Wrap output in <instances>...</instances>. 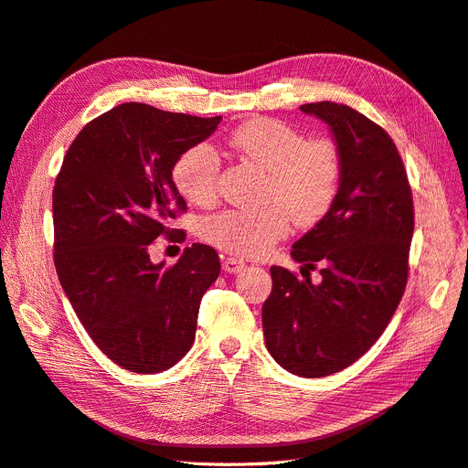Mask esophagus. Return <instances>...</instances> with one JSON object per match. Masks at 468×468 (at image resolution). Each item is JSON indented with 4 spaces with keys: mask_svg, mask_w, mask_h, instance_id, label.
I'll use <instances>...</instances> for the list:
<instances>
[{
    "mask_svg": "<svg viewBox=\"0 0 468 468\" xmlns=\"http://www.w3.org/2000/svg\"><path fill=\"white\" fill-rule=\"evenodd\" d=\"M245 268V262H240V261H237V258H225L223 261V270L225 271H229V273H237V271H240Z\"/></svg>",
    "mask_w": 468,
    "mask_h": 468,
    "instance_id": "obj_1",
    "label": "esophagus"
}]
</instances>
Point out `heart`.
Listing matches in <instances>:
<instances>
[{
    "label": "heart",
    "instance_id": "obj_1",
    "mask_svg": "<svg viewBox=\"0 0 468 468\" xmlns=\"http://www.w3.org/2000/svg\"><path fill=\"white\" fill-rule=\"evenodd\" d=\"M229 146L268 171L262 210H223L200 221V237L240 258L266 254L287 237L291 218L299 228L320 223L337 198L343 162L330 136L306 138L273 117H254L229 134ZM221 162L206 143L183 150L171 169L179 195L193 204L216 198Z\"/></svg>",
    "mask_w": 468,
    "mask_h": 468
}]
</instances>
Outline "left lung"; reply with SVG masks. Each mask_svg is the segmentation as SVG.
Returning a JSON list of instances; mask_svg holds the SVG:
<instances>
[{"mask_svg":"<svg viewBox=\"0 0 468 468\" xmlns=\"http://www.w3.org/2000/svg\"><path fill=\"white\" fill-rule=\"evenodd\" d=\"M301 110L330 125L341 152V185L332 210L292 245L304 280L270 268L262 325L270 355L285 370L322 378L365 355L399 306L414 207L407 169L382 127L335 101ZM318 263L323 283L314 286L307 271Z\"/></svg>","mask_w":468,"mask_h":468,"instance_id":"obj_1","label":"left lung"}]
</instances>
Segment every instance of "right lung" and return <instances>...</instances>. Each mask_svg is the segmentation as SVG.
Returning <instances> with one entry per match:
<instances>
[{
    "label": "right lung",
    "instance_id": "1",
    "mask_svg": "<svg viewBox=\"0 0 468 468\" xmlns=\"http://www.w3.org/2000/svg\"><path fill=\"white\" fill-rule=\"evenodd\" d=\"M221 121L129 101L86 123L54 186V264L96 347L121 368L155 374L195 343L202 295L219 275L218 252L195 243L177 264H152L158 237L185 240L186 212L173 185L177 155Z\"/></svg>",
    "mask_w": 468,
    "mask_h": 468
}]
</instances>
